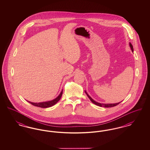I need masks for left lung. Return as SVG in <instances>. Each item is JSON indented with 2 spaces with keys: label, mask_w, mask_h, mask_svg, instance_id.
I'll return each mask as SVG.
<instances>
[{
  "label": "left lung",
  "mask_w": 150,
  "mask_h": 150,
  "mask_svg": "<svg viewBox=\"0 0 150 150\" xmlns=\"http://www.w3.org/2000/svg\"><path fill=\"white\" fill-rule=\"evenodd\" d=\"M129 45H130V48H131V50H132V52H133V45H132V44H131L130 43H129ZM85 92H86V94L87 95V96L88 97V98L90 99V100H91V102L93 103L94 104H95V105H97V106H100V107H114L115 106H116V105H119L120 102H118V103H107V104H105V103H98V102H96L94 100H93L89 95H88V94L86 93V91H85Z\"/></svg>",
  "instance_id": "8db88e82"
}]
</instances>
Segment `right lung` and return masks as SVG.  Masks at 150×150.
Returning a JSON list of instances; mask_svg holds the SVG:
<instances>
[{
  "label": "right lung",
  "mask_w": 150,
  "mask_h": 150,
  "mask_svg": "<svg viewBox=\"0 0 150 150\" xmlns=\"http://www.w3.org/2000/svg\"><path fill=\"white\" fill-rule=\"evenodd\" d=\"M63 93V90H62V91L61 92L60 94H59V96L57 97V98H56L54 100H50V101H47V102H39V103H34V102H31L28 101L30 103H31V105L37 106V107H42V108H48V107H51L53 105H54L55 104H56L57 102L61 98V96L62 95Z\"/></svg>",
  "instance_id": "obj_1"
}]
</instances>
